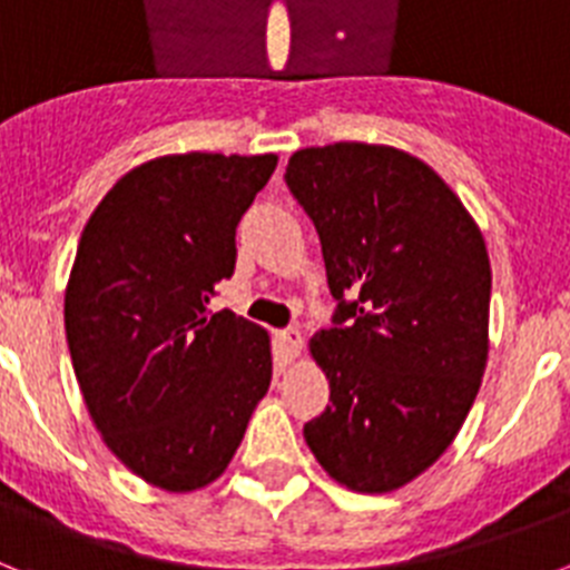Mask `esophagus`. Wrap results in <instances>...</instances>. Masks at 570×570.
<instances>
[{
	"label": "esophagus",
	"instance_id": "34e87169",
	"mask_svg": "<svg viewBox=\"0 0 570 570\" xmlns=\"http://www.w3.org/2000/svg\"><path fill=\"white\" fill-rule=\"evenodd\" d=\"M275 342L281 344L286 351V356H295L301 351V330L289 327V330H277L275 333Z\"/></svg>",
	"mask_w": 570,
	"mask_h": 570
}]
</instances>
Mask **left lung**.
Segmentation results:
<instances>
[{
  "instance_id": "1",
  "label": "left lung",
  "mask_w": 570,
  "mask_h": 570,
  "mask_svg": "<svg viewBox=\"0 0 570 570\" xmlns=\"http://www.w3.org/2000/svg\"><path fill=\"white\" fill-rule=\"evenodd\" d=\"M286 188L313 219L333 327L309 342L330 405L304 425L338 484L391 492L455 440L487 365L490 257L432 167L394 147L298 150Z\"/></svg>"
}]
</instances>
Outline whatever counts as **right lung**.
<instances>
[{"mask_svg": "<svg viewBox=\"0 0 570 570\" xmlns=\"http://www.w3.org/2000/svg\"><path fill=\"white\" fill-rule=\"evenodd\" d=\"M277 156H161L115 181L80 234L66 342L98 432L170 492L223 475L272 382L266 330L212 313L237 223Z\"/></svg>", "mask_w": 570, "mask_h": 570, "instance_id": "obj_1", "label": "right lung"}]
</instances>
